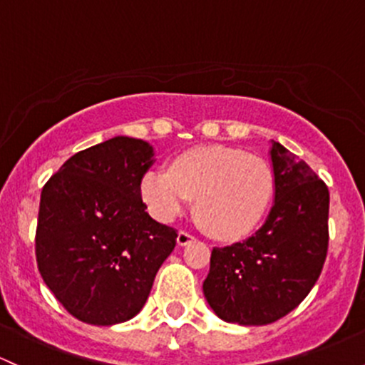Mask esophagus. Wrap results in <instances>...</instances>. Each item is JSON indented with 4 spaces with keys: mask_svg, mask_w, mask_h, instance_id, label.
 <instances>
[{
    "mask_svg": "<svg viewBox=\"0 0 365 365\" xmlns=\"http://www.w3.org/2000/svg\"><path fill=\"white\" fill-rule=\"evenodd\" d=\"M194 241H195V237L192 234H189V232H185V230L178 232V237H176V242H178V246H187V244H190Z\"/></svg>",
    "mask_w": 365,
    "mask_h": 365,
    "instance_id": "esophagus-1",
    "label": "esophagus"
}]
</instances>
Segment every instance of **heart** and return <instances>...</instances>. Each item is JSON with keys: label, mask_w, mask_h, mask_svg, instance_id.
<instances>
[{"label": "heart", "mask_w": 365, "mask_h": 365, "mask_svg": "<svg viewBox=\"0 0 365 365\" xmlns=\"http://www.w3.org/2000/svg\"><path fill=\"white\" fill-rule=\"evenodd\" d=\"M140 194L152 215L173 222L195 199L199 222L218 239H239L262 222L274 201L275 175L267 159L230 147L182 152L168 170H149Z\"/></svg>", "instance_id": "obj_1"}]
</instances>
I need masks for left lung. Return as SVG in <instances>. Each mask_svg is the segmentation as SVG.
I'll list each match as a JSON object with an SVG mask.
<instances>
[{"mask_svg":"<svg viewBox=\"0 0 365 365\" xmlns=\"http://www.w3.org/2000/svg\"><path fill=\"white\" fill-rule=\"evenodd\" d=\"M275 201L242 242L213 247L204 296L225 322L265 326L294 310L317 282L329 246V190L310 166L272 142Z\"/></svg>","mask_w":365,"mask_h":365,"instance_id":"obj_1","label":"left lung"}]
</instances>
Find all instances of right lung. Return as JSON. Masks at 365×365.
Returning a JSON list of instances; mask_svg holds the SVG:
<instances>
[{"instance_id":"obj_1","label":"right lung","mask_w":365,"mask_h":365,"mask_svg":"<svg viewBox=\"0 0 365 365\" xmlns=\"http://www.w3.org/2000/svg\"><path fill=\"white\" fill-rule=\"evenodd\" d=\"M152 163L149 143L115 137L72 155L43 187L36 262L55 298L81 322L135 317L175 250L176 230L150 218L140 194Z\"/></svg>"}]
</instances>
